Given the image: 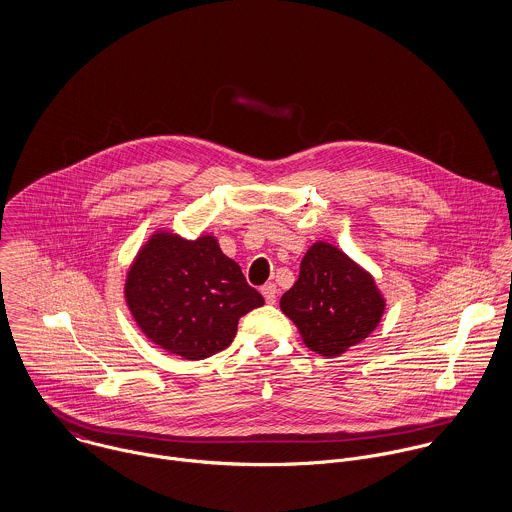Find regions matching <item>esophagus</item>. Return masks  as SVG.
I'll return each instance as SVG.
<instances>
[{
    "mask_svg": "<svg viewBox=\"0 0 512 512\" xmlns=\"http://www.w3.org/2000/svg\"><path fill=\"white\" fill-rule=\"evenodd\" d=\"M262 295H264L266 303H276V299H278V288H276V284H266V286L262 288Z\"/></svg>",
    "mask_w": 512,
    "mask_h": 512,
    "instance_id": "34e87169",
    "label": "esophagus"
}]
</instances>
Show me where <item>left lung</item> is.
<instances>
[{
  "mask_svg": "<svg viewBox=\"0 0 512 512\" xmlns=\"http://www.w3.org/2000/svg\"><path fill=\"white\" fill-rule=\"evenodd\" d=\"M280 307L305 347L331 359L365 341L378 327L386 299L361 264L319 240L305 252L299 278L282 295Z\"/></svg>",
  "mask_w": 512,
  "mask_h": 512,
  "instance_id": "left-lung-1",
  "label": "left lung"
}]
</instances>
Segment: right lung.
<instances>
[{
    "instance_id": "right-lung-1",
    "label": "right lung",
    "mask_w": 512,
    "mask_h": 512,
    "mask_svg": "<svg viewBox=\"0 0 512 512\" xmlns=\"http://www.w3.org/2000/svg\"><path fill=\"white\" fill-rule=\"evenodd\" d=\"M124 297L147 339L187 361L226 349L238 319L264 305L240 266L222 254L217 236L187 240L165 228L138 250Z\"/></svg>"
}]
</instances>
